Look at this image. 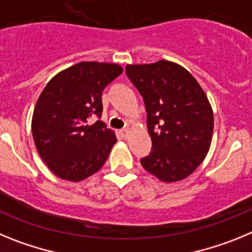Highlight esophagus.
<instances>
[{"label":"esophagus","instance_id":"34e87169","mask_svg":"<svg viewBox=\"0 0 252 252\" xmlns=\"http://www.w3.org/2000/svg\"><path fill=\"white\" fill-rule=\"evenodd\" d=\"M121 135L125 137V139H127L128 135H130V130H127V128H125V130H121Z\"/></svg>","mask_w":252,"mask_h":252}]
</instances>
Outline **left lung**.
I'll use <instances>...</instances> for the list:
<instances>
[{"instance_id":"left-lung-1","label":"left lung","mask_w":252,"mask_h":252,"mask_svg":"<svg viewBox=\"0 0 252 252\" xmlns=\"http://www.w3.org/2000/svg\"><path fill=\"white\" fill-rule=\"evenodd\" d=\"M126 74L145 102L153 141L141 165L165 183L186 179L212 142L213 110L206 93L184 66L169 60L127 64Z\"/></svg>"}]
</instances>
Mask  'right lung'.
<instances>
[{
    "label": "right lung",
    "instance_id": "obj_1",
    "mask_svg": "<svg viewBox=\"0 0 252 252\" xmlns=\"http://www.w3.org/2000/svg\"><path fill=\"white\" fill-rule=\"evenodd\" d=\"M124 72L115 63L81 62L51 78L35 104L31 130L35 146L53 174L82 182L99 170L117 142L102 121V91Z\"/></svg>",
    "mask_w": 252,
    "mask_h": 252
}]
</instances>
